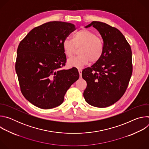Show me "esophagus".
<instances>
[{"label": "esophagus", "instance_id": "34e87169", "mask_svg": "<svg viewBox=\"0 0 149 149\" xmlns=\"http://www.w3.org/2000/svg\"><path fill=\"white\" fill-rule=\"evenodd\" d=\"M78 72H79V75H80V78H81L82 77V70L81 69H78Z\"/></svg>", "mask_w": 149, "mask_h": 149}]
</instances>
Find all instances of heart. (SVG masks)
Here are the masks:
<instances>
[{
	"label": "heart",
	"instance_id": "heart-1",
	"mask_svg": "<svg viewBox=\"0 0 149 149\" xmlns=\"http://www.w3.org/2000/svg\"><path fill=\"white\" fill-rule=\"evenodd\" d=\"M63 49L67 57H71L78 48L79 55L71 58L68 61L70 67L81 68L88 64L90 61L93 62L98 61L104 52L103 42L96 34L88 29H81L72 36V40L66 38L62 42Z\"/></svg>",
	"mask_w": 149,
	"mask_h": 149
}]
</instances>
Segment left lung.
<instances>
[{
  "label": "left lung",
  "mask_w": 149,
  "mask_h": 149,
  "mask_svg": "<svg viewBox=\"0 0 149 149\" xmlns=\"http://www.w3.org/2000/svg\"><path fill=\"white\" fill-rule=\"evenodd\" d=\"M91 26L101 35L104 52L94 65L82 72L87 84L83 95L91 105L104 108L118 101L125 92L133 71L132 52L128 42L117 28L97 21L86 28Z\"/></svg>",
  "instance_id": "left-lung-1"
}]
</instances>
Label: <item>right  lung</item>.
I'll return each mask as SVG.
<instances>
[{"label": "right lung", "mask_w": 149, "mask_h": 149, "mask_svg": "<svg viewBox=\"0 0 149 149\" xmlns=\"http://www.w3.org/2000/svg\"><path fill=\"white\" fill-rule=\"evenodd\" d=\"M75 29L68 22H47L32 29L19 44L15 70L20 91L40 109L61 105L67 91L79 78L76 68H62L67 61L62 42Z\"/></svg>", "instance_id": "right-lung-1"}]
</instances>
